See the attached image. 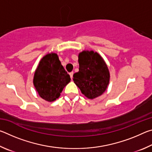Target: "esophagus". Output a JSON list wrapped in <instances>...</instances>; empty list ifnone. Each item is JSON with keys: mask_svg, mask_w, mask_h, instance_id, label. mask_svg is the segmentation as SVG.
I'll return each mask as SVG.
<instances>
[{"mask_svg": "<svg viewBox=\"0 0 152 152\" xmlns=\"http://www.w3.org/2000/svg\"><path fill=\"white\" fill-rule=\"evenodd\" d=\"M69 74H70V78H73V74H74V72H70V73H69Z\"/></svg>", "mask_w": 152, "mask_h": 152, "instance_id": "34e87169", "label": "esophagus"}]
</instances>
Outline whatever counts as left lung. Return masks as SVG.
Segmentation results:
<instances>
[{
    "instance_id": "left-lung-1",
    "label": "left lung",
    "mask_w": 152,
    "mask_h": 152,
    "mask_svg": "<svg viewBox=\"0 0 152 152\" xmlns=\"http://www.w3.org/2000/svg\"><path fill=\"white\" fill-rule=\"evenodd\" d=\"M79 71L73 80L81 92L89 99L101 96L110 81L109 68L104 59L93 50H84L78 54Z\"/></svg>"
}]
</instances>
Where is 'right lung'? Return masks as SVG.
Segmentation results:
<instances>
[{
    "mask_svg": "<svg viewBox=\"0 0 152 152\" xmlns=\"http://www.w3.org/2000/svg\"><path fill=\"white\" fill-rule=\"evenodd\" d=\"M70 80L57 53L51 52L40 60L33 76V85L41 98L53 102L60 97Z\"/></svg>",
    "mask_w": 152,
    "mask_h": 152,
    "instance_id": "1",
    "label": "right lung"
}]
</instances>
